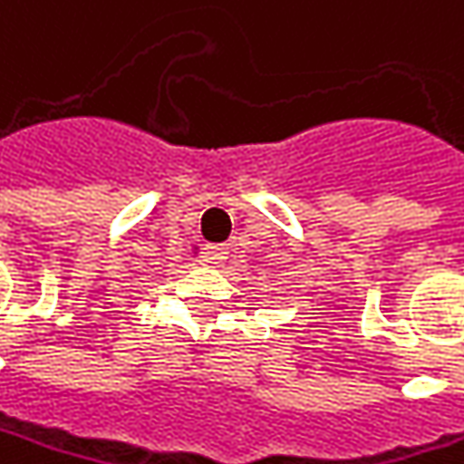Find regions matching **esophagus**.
Listing matches in <instances>:
<instances>
[{
    "label": "esophagus",
    "mask_w": 464,
    "mask_h": 464,
    "mask_svg": "<svg viewBox=\"0 0 464 464\" xmlns=\"http://www.w3.org/2000/svg\"><path fill=\"white\" fill-rule=\"evenodd\" d=\"M231 256V246L228 244H218V246H208V262L216 264V266H223Z\"/></svg>",
    "instance_id": "1"
}]
</instances>
